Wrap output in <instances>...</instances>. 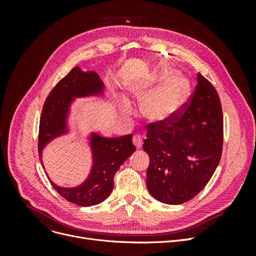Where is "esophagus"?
Segmentation results:
<instances>
[{"label": "esophagus", "instance_id": "34e87169", "mask_svg": "<svg viewBox=\"0 0 256 256\" xmlns=\"http://www.w3.org/2000/svg\"><path fill=\"white\" fill-rule=\"evenodd\" d=\"M132 142H134V144L136 148H140V147L142 146V143H143L141 136L140 134H134V138H132Z\"/></svg>", "mask_w": 256, "mask_h": 256}]
</instances>
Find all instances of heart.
<instances>
[{"mask_svg":"<svg viewBox=\"0 0 256 256\" xmlns=\"http://www.w3.org/2000/svg\"><path fill=\"white\" fill-rule=\"evenodd\" d=\"M168 78V74L164 79ZM188 85L184 80L177 78L160 92L150 96L144 104V113L147 118L154 120H164L172 116L182 104L187 92Z\"/></svg>","mask_w":256,"mask_h":256,"instance_id":"obj_1","label":"heart"}]
</instances>
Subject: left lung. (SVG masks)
Wrapping results in <instances>:
<instances>
[{
    "label": "left lung",
    "instance_id": "1",
    "mask_svg": "<svg viewBox=\"0 0 256 256\" xmlns=\"http://www.w3.org/2000/svg\"><path fill=\"white\" fill-rule=\"evenodd\" d=\"M146 184L164 204H182L210 180L223 148V113L214 85L200 74L189 99L168 118L147 124Z\"/></svg>",
    "mask_w": 256,
    "mask_h": 256
}]
</instances>
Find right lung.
Wrapping results in <instances>:
<instances>
[{"instance_id":"add662e5","label":"right lung","mask_w":256,"mask_h":256,"mask_svg":"<svg viewBox=\"0 0 256 256\" xmlns=\"http://www.w3.org/2000/svg\"><path fill=\"white\" fill-rule=\"evenodd\" d=\"M102 82L95 72H85L79 67L72 68L60 80L50 92L42 106L40 134H38V154L42 161V152L52 138L66 132V120L69 104L74 97H82L102 92ZM92 150V168L88 180L79 187H52L68 202L78 206H92L102 203L114 187V175L126 159L136 150L132 134L120 138H102L92 134L90 138Z\"/></svg>"}]
</instances>
